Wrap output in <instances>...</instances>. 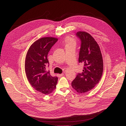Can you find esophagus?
I'll list each match as a JSON object with an SVG mask.
<instances>
[{
  "label": "esophagus",
  "instance_id": "1",
  "mask_svg": "<svg viewBox=\"0 0 126 126\" xmlns=\"http://www.w3.org/2000/svg\"><path fill=\"white\" fill-rule=\"evenodd\" d=\"M57 76H58V77H62L63 76V74H57Z\"/></svg>",
  "mask_w": 126,
  "mask_h": 126
}]
</instances>
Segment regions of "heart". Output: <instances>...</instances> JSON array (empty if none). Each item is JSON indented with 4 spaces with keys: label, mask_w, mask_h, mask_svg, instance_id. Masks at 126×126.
<instances>
[{
    "label": "heart",
    "mask_w": 126,
    "mask_h": 126,
    "mask_svg": "<svg viewBox=\"0 0 126 126\" xmlns=\"http://www.w3.org/2000/svg\"><path fill=\"white\" fill-rule=\"evenodd\" d=\"M65 44L66 47H70V46H76V41L75 39L72 38L71 37H68L65 39Z\"/></svg>",
    "instance_id": "1"
}]
</instances>
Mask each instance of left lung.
<instances>
[{"instance_id":"obj_1","label":"left lung","mask_w":126,"mask_h":126,"mask_svg":"<svg viewBox=\"0 0 126 126\" xmlns=\"http://www.w3.org/2000/svg\"><path fill=\"white\" fill-rule=\"evenodd\" d=\"M76 36L80 40L79 63L83 66L82 73H78L71 86L78 93H85L97 85L103 72V60L99 46L89 33L78 32Z\"/></svg>"}]
</instances>
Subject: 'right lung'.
I'll return each mask as SVG.
<instances>
[{
	"label": "right lung",
	"mask_w": 126,
	"mask_h": 126,
	"mask_svg": "<svg viewBox=\"0 0 126 126\" xmlns=\"http://www.w3.org/2000/svg\"><path fill=\"white\" fill-rule=\"evenodd\" d=\"M57 41L53 37L41 38L32 45L26 57L25 68L28 80L34 89L45 94H51L58 81V78L52 77L49 70H46V66L49 64L48 52Z\"/></svg>",
	"instance_id": "obj_1"
}]
</instances>
